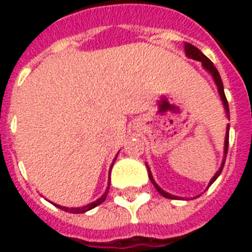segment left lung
<instances>
[{"label":"left lung","mask_w":252,"mask_h":252,"mask_svg":"<svg viewBox=\"0 0 252 252\" xmlns=\"http://www.w3.org/2000/svg\"><path fill=\"white\" fill-rule=\"evenodd\" d=\"M184 52H186V56L188 57V59H192V60H196V61H200L201 63V65H203V68L207 70L209 74L212 76V78H213V81H215L216 86H217V91H219V95L220 98H221V102H222L223 104V108H225V114H226V118L230 119V114H229V103H227L226 100V96H225V91H223V84H222V80H221V76H220L219 70L216 69V66L213 65V63H212L209 59H208L205 55H204L201 51H200L199 48H196L195 45L189 44V43H184ZM229 129H230V124H227L226 126V134H225V144H223V158H222V162H221V166H220V168L216 171V174L213 175V178H212L211 180H209V184H208V187L209 188L212 186V184L215 183V180L217 179L220 176V174L222 172V168H223V165H225V159H226V154H227V148H229ZM146 165V168H148V174H149V179L150 182L154 184V187H156V189H157L159 193H161L163 197H166V199H182L180 196H175V195H171V193H168V192H166L165 189H162L157 184V182L154 180L153 175H152V171H150V167L148 166V163H145ZM184 199V197H183Z\"/></svg>","instance_id":"8db88e82"}]
</instances>
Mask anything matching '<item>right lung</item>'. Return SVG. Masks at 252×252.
I'll list each match as a JSON object with an SVG mask.
<instances>
[{
  "label": "right lung",
  "instance_id": "add662e5",
  "mask_svg": "<svg viewBox=\"0 0 252 252\" xmlns=\"http://www.w3.org/2000/svg\"><path fill=\"white\" fill-rule=\"evenodd\" d=\"M119 154V153H118ZM118 154H116V157H118ZM116 157L114 158V161H112V165H111L110 167V172H108V175H111V168H112V166H114V162L116 161ZM110 176H108V184H107V188L106 191H104V193H103L99 199H96L95 201H93V203H89L86 204V205H84V207H76V208H68V207H61V205H59V204H55L52 203L55 207L60 208V209H63V211L65 212H69V213H85V212L90 211V209H93V208L98 207L99 204H102L104 200H106L107 197V193H108V189H110Z\"/></svg>",
  "mask_w": 252,
  "mask_h": 252
}]
</instances>
